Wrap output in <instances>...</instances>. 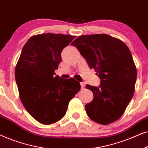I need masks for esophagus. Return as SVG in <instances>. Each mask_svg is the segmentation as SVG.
I'll use <instances>...</instances> for the list:
<instances>
[{
	"mask_svg": "<svg viewBox=\"0 0 148 148\" xmlns=\"http://www.w3.org/2000/svg\"><path fill=\"white\" fill-rule=\"evenodd\" d=\"M80 86H81V88H82V89L84 88V87H85V84H84V82H81V83H80Z\"/></svg>",
	"mask_w": 148,
	"mask_h": 148,
	"instance_id": "34e87169",
	"label": "esophagus"
}]
</instances>
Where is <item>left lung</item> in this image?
I'll list each match as a JSON object with an SVG mask.
<instances>
[{"mask_svg": "<svg viewBox=\"0 0 148 148\" xmlns=\"http://www.w3.org/2000/svg\"><path fill=\"white\" fill-rule=\"evenodd\" d=\"M71 45L101 79L99 87L86 85L94 94L93 100L85 106L87 114L99 124L114 123L134 94L137 69L130 50L123 41L105 34L81 36Z\"/></svg>", "mask_w": 148, "mask_h": 148, "instance_id": "left-lung-1", "label": "left lung"}]
</instances>
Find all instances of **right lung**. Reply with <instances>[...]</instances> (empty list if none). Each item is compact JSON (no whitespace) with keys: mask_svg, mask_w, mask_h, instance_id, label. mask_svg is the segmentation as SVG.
<instances>
[{"mask_svg":"<svg viewBox=\"0 0 148 148\" xmlns=\"http://www.w3.org/2000/svg\"><path fill=\"white\" fill-rule=\"evenodd\" d=\"M75 37L51 33L32 36L16 64L20 100L28 113L43 125L63 118L70 100L81 89L74 79L54 77L61 62L62 50Z\"/></svg>","mask_w":148,"mask_h":148,"instance_id":"1","label":"right lung"}]
</instances>
